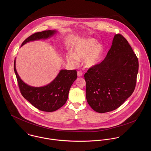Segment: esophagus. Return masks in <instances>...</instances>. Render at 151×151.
Segmentation results:
<instances>
[{
	"label": "esophagus",
	"mask_w": 151,
	"mask_h": 151,
	"mask_svg": "<svg viewBox=\"0 0 151 151\" xmlns=\"http://www.w3.org/2000/svg\"><path fill=\"white\" fill-rule=\"evenodd\" d=\"M82 76H83V73L82 72H81V71H78L77 72V76L78 77H82Z\"/></svg>",
	"instance_id": "obj_1"
}]
</instances>
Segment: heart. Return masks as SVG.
<instances>
[{"mask_svg": "<svg viewBox=\"0 0 151 151\" xmlns=\"http://www.w3.org/2000/svg\"><path fill=\"white\" fill-rule=\"evenodd\" d=\"M103 46L93 39L84 40L76 45L74 52H69L66 55L67 62L70 65H78L79 60H84L86 68H92L98 65L102 57Z\"/></svg>", "mask_w": 151, "mask_h": 151, "instance_id": "heart-1", "label": "heart"}]
</instances>
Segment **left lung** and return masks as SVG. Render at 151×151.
Returning <instances> with one entry per match:
<instances>
[{"mask_svg":"<svg viewBox=\"0 0 151 151\" xmlns=\"http://www.w3.org/2000/svg\"><path fill=\"white\" fill-rule=\"evenodd\" d=\"M138 71V60L128 41L116 34L104 60L84 75L89 105L98 113L120 107L134 91Z\"/></svg>","mask_w":151,"mask_h":151,"instance_id":"left-lung-1","label":"left lung"}]
</instances>
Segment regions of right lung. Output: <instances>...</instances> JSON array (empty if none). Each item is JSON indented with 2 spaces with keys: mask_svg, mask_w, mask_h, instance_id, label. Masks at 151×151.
<instances>
[{
  "mask_svg": "<svg viewBox=\"0 0 151 151\" xmlns=\"http://www.w3.org/2000/svg\"><path fill=\"white\" fill-rule=\"evenodd\" d=\"M57 32L56 30H47L35 33L27 38L21 46L30 41L50 38ZM14 70L22 96L35 108L47 112L56 111L65 105L69 90L77 76L76 70H61L56 77L47 85L35 87L28 86L20 78L16 68V59Z\"/></svg>",
  "mask_w": 151,
  "mask_h": 151,
  "instance_id": "right-lung-1",
  "label": "right lung"
}]
</instances>
